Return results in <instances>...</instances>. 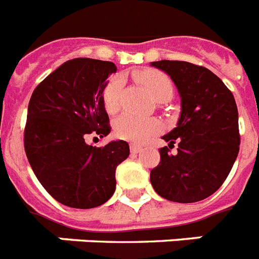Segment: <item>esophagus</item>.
<instances>
[{"instance_id":"esophagus-1","label":"esophagus","mask_w":259,"mask_h":259,"mask_svg":"<svg viewBox=\"0 0 259 259\" xmlns=\"http://www.w3.org/2000/svg\"><path fill=\"white\" fill-rule=\"evenodd\" d=\"M130 148H131V153H139L140 151H142V147L138 144H131V147H130Z\"/></svg>"}]
</instances>
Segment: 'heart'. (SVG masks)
Listing matches in <instances>:
<instances>
[{
	"label": "heart",
	"mask_w": 259,
	"mask_h": 259,
	"mask_svg": "<svg viewBox=\"0 0 259 259\" xmlns=\"http://www.w3.org/2000/svg\"><path fill=\"white\" fill-rule=\"evenodd\" d=\"M135 78L143 83L151 95L157 99L170 98L173 94L172 80L164 72L157 70H140L135 72ZM123 89V79L112 76L106 83L102 93L103 106L108 114H115L120 106V94ZM163 123L156 117H143L134 114H123L114 123V131L119 139L132 143H144L151 136L160 134Z\"/></svg>",
	"instance_id": "1"
}]
</instances>
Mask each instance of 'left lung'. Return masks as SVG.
Returning <instances> with one entry per match:
<instances>
[{"mask_svg": "<svg viewBox=\"0 0 259 259\" xmlns=\"http://www.w3.org/2000/svg\"><path fill=\"white\" fill-rule=\"evenodd\" d=\"M170 76L181 98L176 128L163 136L159 165L151 170L156 193L173 202H197L221 187L240 151L238 110L232 91L202 66L152 62ZM177 142L178 152L169 151Z\"/></svg>", "mask_w": 259, "mask_h": 259, "instance_id": "left-lung-1", "label": "left lung"}]
</instances>
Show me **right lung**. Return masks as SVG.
<instances>
[{
	"mask_svg": "<svg viewBox=\"0 0 259 259\" xmlns=\"http://www.w3.org/2000/svg\"><path fill=\"white\" fill-rule=\"evenodd\" d=\"M112 62L75 58L35 87L25 125V152L38 181L58 202L96 208L114 194L115 170L130 155L124 140L103 147L86 143L90 135L110 134L102 100ZM95 139V138H94Z\"/></svg>",
	"mask_w": 259,
	"mask_h": 259,
	"instance_id": "add662e5",
	"label": "right lung"
}]
</instances>
